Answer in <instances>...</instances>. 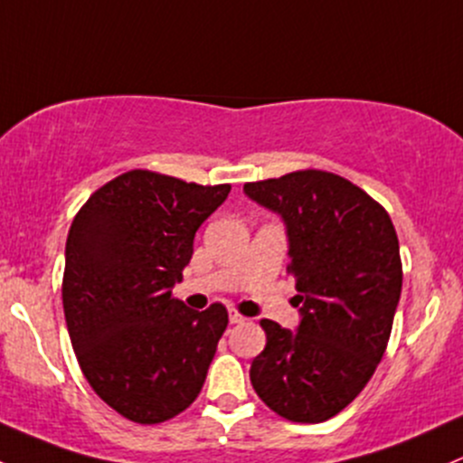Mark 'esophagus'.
Instances as JSON below:
<instances>
[{
  "instance_id": "obj_1",
  "label": "esophagus",
  "mask_w": 463,
  "mask_h": 463,
  "mask_svg": "<svg viewBox=\"0 0 463 463\" xmlns=\"http://www.w3.org/2000/svg\"><path fill=\"white\" fill-rule=\"evenodd\" d=\"M228 318H231V323H232V325H237V323H243V321H246V317H243V314L237 312L235 307L228 309Z\"/></svg>"
}]
</instances>
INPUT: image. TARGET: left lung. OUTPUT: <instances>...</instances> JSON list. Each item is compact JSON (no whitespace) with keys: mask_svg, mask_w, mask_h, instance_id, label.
<instances>
[{"mask_svg":"<svg viewBox=\"0 0 463 463\" xmlns=\"http://www.w3.org/2000/svg\"><path fill=\"white\" fill-rule=\"evenodd\" d=\"M248 197L288 226V274L301 303L298 332L263 318L266 347L250 383L277 415L318 424L340 413L387 349L402 292V259L383 204L321 169L246 182Z\"/></svg>","mask_w":463,"mask_h":463,"instance_id":"obj_1","label":"left lung"}]
</instances>
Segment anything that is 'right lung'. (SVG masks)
Wrapping results in <instances>:
<instances>
[{
	"mask_svg": "<svg viewBox=\"0 0 463 463\" xmlns=\"http://www.w3.org/2000/svg\"><path fill=\"white\" fill-rule=\"evenodd\" d=\"M231 184L134 169L90 195L65 241L63 312L85 380L136 424H160L200 395L228 312L171 292L193 237Z\"/></svg>",
	"mask_w": 463,
	"mask_h": 463,
	"instance_id": "right-lung-1",
	"label": "right lung"
}]
</instances>
